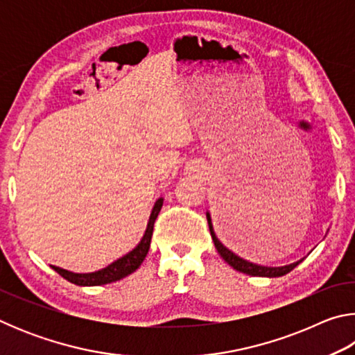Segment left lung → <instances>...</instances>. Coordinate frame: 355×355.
I'll list each match as a JSON object with an SVG mask.
<instances>
[{
    "label": "left lung",
    "instance_id": "1",
    "mask_svg": "<svg viewBox=\"0 0 355 355\" xmlns=\"http://www.w3.org/2000/svg\"><path fill=\"white\" fill-rule=\"evenodd\" d=\"M228 213H230V214H228V220H225V235H224V232L220 230V225L218 228L219 236L223 239L222 242L220 241L218 235H216V232L213 228V222H211V216H209V213H207V219H208L209 233H211V238L214 241V248L218 249L219 255L224 258V260L228 264H230L233 269H236V271L244 272L248 275H255V277H282V275L291 272L293 269L296 268L300 261H302V260H299L296 263L286 264V266L271 268V266H260V264L250 263L248 260H243V258L238 257L236 254H233L230 249L226 248L227 245H229V248H233V244H230V241L227 239V233H228V236L249 238L250 235L255 236V230H252L249 222H245L244 216L239 214V209H236L235 207H233ZM224 242L226 243L225 245L223 244ZM233 249H235V248H233Z\"/></svg>",
    "mask_w": 355,
    "mask_h": 355
}]
</instances>
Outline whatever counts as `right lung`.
I'll list each match as a JSON object with an SVG mask.
<instances>
[{
	"label": "right lung",
	"mask_w": 355,
	"mask_h": 355,
	"mask_svg": "<svg viewBox=\"0 0 355 355\" xmlns=\"http://www.w3.org/2000/svg\"><path fill=\"white\" fill-rule=\"evenodd\" d=\"M161 207H163V199H158L155 202V207L152 209V214H150L148 218V224L146 228V233H144V236L141 239V243L137 244L133 250L128 252L127 255H123L122 258H119V260L111 263L110 266L100 269V271L89 272V274L70 272L58 266H51V268L55 269L59 275H62L65 280H69L70 284H75L80 286L106 285V284H112V282H117L120 279L127 277V275L135 272L136 269L141 266L144 258H146L148 254L150 241H152V235H153V225L161 211Z\"/></svg>",
	"instance_id": "right-lung-1"
}]
</instances>
